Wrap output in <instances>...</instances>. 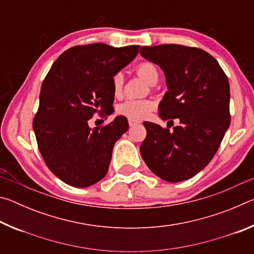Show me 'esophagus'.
<instances>
[{"instance_id": "obj_1", "label": "esophagus", "mask_w": 254, "mask_h": 254, "mask_svg": "<svg viewBox=\"0 0 254 254\" xmlns=\"http://www.w3.org/2000/svg\"><path fill=\"white\" fill-rule=\"evenodd\" d=\"M137 124H140L139 121H136V120L128 119V126H130V127H134V126H137Z\"/></svg>"}]
</instances>
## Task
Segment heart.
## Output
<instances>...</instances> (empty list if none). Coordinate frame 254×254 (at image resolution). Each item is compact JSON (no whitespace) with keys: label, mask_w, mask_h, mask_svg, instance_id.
Returning a JSON list of instances; mask_svg holds the SVG:
<instances>
[{"label":"heart","mask_w":254,"mask_h":254,"mask_svg":"<svg viewBox=\"0 0 254 254\" xmlns=\"http://www.w3.org/2000/svg\"><path fill=\"white\" fill-rule=\"evenodd\" d=\"M134 70L137 75L149 83L154 85L159 79V70L153 63L141 62L135 66ZM112 92L115 96L121 95L123 88V76L121 72H117L111 79ZM118 113L132 120H141L148 117L153 110V103L149 100H127L118 106Z\"/></svg>","instance_id":"b5f03b06"}]
</instances>
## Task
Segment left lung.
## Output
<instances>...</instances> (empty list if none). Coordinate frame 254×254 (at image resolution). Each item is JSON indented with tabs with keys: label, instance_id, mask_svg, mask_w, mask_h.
<instances>
[{
	"label": "left lung",
	"instance_id": "obj_1",
	"mask_svg": "<svg viewBox=\"0 0 254 254\" xmlns=\"http://www.w3.org/2000/svg\"><path fill=\"white\" fill-rule=\"evenodd\" d=\"M140 55L160 66L168 87L159 105V115L168 124L143 123L147 136L141 156L158 177L184 182L208 165L230 127L229 79L217 60L196 47H142ZM174 118L180 123L170 131Z\"/></svg>",
	"mask_w": 254,
	"mask_h": 254
}]
</instances>
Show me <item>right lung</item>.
<instances>
[{
  "instance_id": "obj_1",
  "label": "right lung",
  "mask_w": 254,
  "mask_h": 254,
  "mask_svg": "<svg viewBox=\"0 0 254 254\" xmlns=\"http://www.w3.org/2000/svg\"><path fill=\"white\" fill-rule=\"evenodd\" d=\"M140 46L105 44L71 47L53 64L41 85L32 127L38 148L55 176L74 187L105 177L117 141L127 131L126 117L97 127L88 120L107 119L114 94L111 79L137 55Z\"/></svg>"
}]
</instances>
